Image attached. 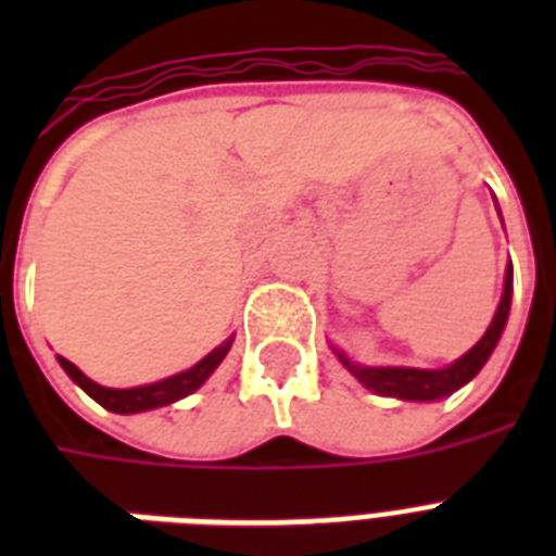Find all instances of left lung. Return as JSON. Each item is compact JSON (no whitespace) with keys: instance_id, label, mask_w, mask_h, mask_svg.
<instances>
[{"instance_id":"1","label":"left lung","mask_w":556,"mask_h":556,"mask_svg":"<svg viewBox=\"0 0 556 556\" xmlns=\"http://www.w3.org/2000/svg\"><path fill=\"white\" fill-rule=\"evenodd\" d=\"M510 286H514V268L508 265L505 270V291H502L500 308L493 314V323L484 331V338L476 343L465 357H458L456 364L447 369H401V366H357L352 364L346 355H340L343 366L355 375L366 389L378 392V395L404 397V401H439V397L456 392L458 387H465L467 380L476 378V371L482 369L484 361L491 357L502 338V329L508 323L510 312Z\"/></svg>"}]
</instances>
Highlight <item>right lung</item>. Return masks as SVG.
Segmentation results:
<instances>
[{"instance_id":"add662e5","label":"right lung","mask_w":556,"mask_h":556,"mask_svg":"<svg viewBox=\"0 0 556 556\" xmlns=\"http://www.w3.org/2000/svg\"><path fill=\"white\" fill-rule=\"evenodd\" d=\"M230 343H233V340H227V343H222L218 349H213V352H210L204 361H199V364L192 366V369L178 371V375H173V378L150 383V387H135V389L98 387L94 380L86 378V375H83L72 361H65V357H60V366H63V369L68 371V378H72L74 383L86 392V395L94 397L100 406H106V409H112V413L129 415V413H143V409H155V406L173 404V401H178V397L195 392V389H199L210 375H213V369L225 361Z\"/></svg>"}]
</instances>
